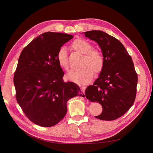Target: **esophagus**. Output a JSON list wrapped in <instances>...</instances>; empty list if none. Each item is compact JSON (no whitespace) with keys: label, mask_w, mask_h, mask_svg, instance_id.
Listing matches in <instances>:
<instances>
[{"label":"esophagus","mask_w":153,"mask_h":153,"mask_svg":"<svg viewBox=\"0 0 153 153\" xmlns=\"http://www.w3.org/2000/svg\"><path fill=\"white\" fill-rule=\"evenodd\" d=\"M85 89H86V87H85V86H81V87H80V90H81V91H82L83 93L85 92Z\"/></svg>","instance_id":"1"}]
</instances>
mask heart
<instances>
[{
  "mask_svg": "<svg viewBox=\"0 0 153 153\" xmlns=\"http://www.w3.org/2000/svg\"><path fill=\"white\" fill-rule=\"evenodd\" d=\"M76 51L84 54L81 64L82 67L77 71H72L67 74L68 79L78 85H85L90 83L96 74H100L104 66L105 60L102 53L98 50L93 49L92 45L86 40L78 38L71 45ZM59 66L66 71L69 69L67 51L63 47L60 48L56 55Z\"/></svg>",
  "mask_w": 153,
  "mask_h": 153,
  "instance_id": "1",
  "label": "heart"
}]
</instances>
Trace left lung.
I'll use <instances>...</instances> for the list:
<instances>
[{"mask_svg": "<svg viewBox=\"0 0 153 153\" xmlns=\"http://www.w3.org/2000/svg\"><path fill=\"white\" fill-rule=\"evenodd\" d=\"M85 36L95 41L100 46L105 63L93 85L87 87L85 96L102 107L101 115L95 117L102 120H114L129 110L137 93L138 81L131 55L123 45L115 37L101 30L84 32Z\"/></svg>", "mask_w": 153, "mask_h": 153, "instance_id": "1", "label": "left lung"}]
</instances>
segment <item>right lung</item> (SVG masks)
Masks as SVG:
<instances>
[{"mask_svg":"<svg viewBox=\"0 0 153 153\" xmlns=\"http://www.w3.org/2000/svg\"><path fill=\"white\" fill-rule=\"evenodd\" d=\"M73 38L66 33L45 32L21 53L13 79L16 98L25 116L38 126L57 124L67 112V101L84 96L75 83L64 82V72L56 60L59 49Z\"/></svg>","mask_w":153,"mask_h":153,"instance_id":"right-lung-1","label":"right lung"}]
</instances>
